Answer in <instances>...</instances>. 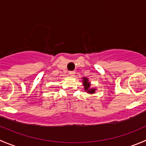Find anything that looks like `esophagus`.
<instances>
[{
    "label": "esophagus",
    "mask_w": 146,
    "mask_h": 146,
    "mask_svg": "<svg viewBox=\"0 0 146 146\" xmlns=\"http://www.w3.org/2000/svg\"><path fill=\"white\" fill-rule=\"evenodd\" d=\"M75 72L74 71H70L69 72V75H70V76H71V77H73V76H75Z\"/></svg>",
    "instance_id": "esophagus-1"
}]
</instances>
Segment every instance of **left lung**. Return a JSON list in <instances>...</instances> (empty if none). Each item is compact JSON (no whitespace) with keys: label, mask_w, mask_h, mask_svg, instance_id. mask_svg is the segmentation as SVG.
I'll use <instances>...</instances> for the list:
<instances>
[{"label":"left lung","mask_w":146,"mask_h":146,"mask_svg":"<svg viewBox=\"0 0 146 146\" xmlns=\"http://www.w3.org/2000/svg\"><path fill=\"white\" fill-rule=\"evenodd\" d=\"M82 85H83L84 89H85V92H88V94H95L96 88H91V84L90 82L89 81L88 78H82Z\"/></svg>","instance_id":"obj_1"}]
</instances>
